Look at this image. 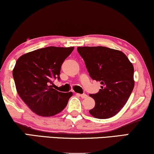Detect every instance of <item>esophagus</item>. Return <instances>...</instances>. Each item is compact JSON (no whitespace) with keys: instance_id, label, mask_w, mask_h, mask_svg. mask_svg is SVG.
Masks as SVG:
<instances>
[{"instance_id":"esophagus-1","label":"esophagus","mask_w":154,"mask_h":154,"mask_svg":"<svg viewBox=\"0 0 154 154\" xmlns=\"http://www.w3.org/2000/svg\"><path fill=\"white\" fill-rule=\"evenodd\" d=\"M77 95H78L79 97H81L82 98H83V99H84V98L88 97V95H87L86 94H77Z\"/></svg>"}]
</instances>
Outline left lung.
Wrapping results in <instances>:
<instances>
[{
	"label": "left lung",
	"instance_id": "8db88e82",
	"mask_svg": "<svg viewBox=\"0 0 154 154\" xmlns=\"http://www.w3.org/2000/svg\"><path fill=\"white\" fill-rule=\"evenodd\" d=\"M92 79L102 85L90 96L95 105L89 112L93 117L107 119L116 116L127 103L134 88V68L121 51L105 47H77Z\"/></svg>",
	"mask_w": 154,
	"mask_h": 154
}]
</instances>
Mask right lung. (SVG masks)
I'll return each instance as SVG.
<instances>
[{
    "label": "right lung",
    "mask_w": 154,
    "mask_h": 154,
    "mask_svg": "<svg viewBox=\"0 0 154 154\" xmlns=\"http://www.w3.org/2000/svg\"><path fill=\"white\" fill-rule=\"evenodd\" d=\"M74 47H48L22 55L13 69L20 97L34 113L43 117L58 114L64 109L72 92L51 88L52 79H60L61 66Z\"/></svg>",
    "instance_id": "obj_1"
}]
</instances>
